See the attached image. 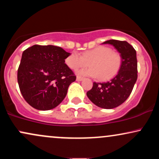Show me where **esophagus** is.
Segmentation results:
<instances>
[{"mask_svg": "<svg viewBox=\"0 0 159 159\" xmlns=\"http://www.w3.org/2000/svg\"><path fill=\"white\" fill-rule=\"evenodd\" d=\"M83 79H84V78H82V77H81V76H77V78H76V80H77L78 81H81Z\"/></svg>", "mask_w": 159, "mask_h": 159, "instance_id": "1", "label": "esophagus"}]
</instances>
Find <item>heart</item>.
<instances>
[{
  "instance_id": "obj_1",
  "label": "heart",
  "mask_w": 159,
  "mask_h": 159,
  "mask_svg": "<svg viewBox=\"0 0 159 159\" xmlns=\"http://www.w3.org/2000/svg\"><path fill=\"white\" fill-rule=\"evenodd\" d=\"M122 62L121 54L107 46H98L86 51L82 55L72 52L66 59V64L73 70L90 64L91 67L81 69L78 73L82 75L98 77L102 81L114 78L119 72Z\"/></svg>"
}]
</instances>
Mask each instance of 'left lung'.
<instances>
[{
  "mask_svg": "<svg viewBox=\"0 0 159 159\" xmlns=\"http://www.w3.org/2000/svg\"><path fill=\"white\" fill-rule=\"evenodd\" d=\"M103 43L112 45L120 53L123 59L121 68L111 81L94 82L87 96L98 107L111 109L122 105L130 96L138 78V61L135 49L126 41L111 39Z\"/></svg>",
  "mask_w": 159,
  "mask_h": 159,
  "instance_id": "left-lung-1",
  "label": "left lung"
}]
</instances>
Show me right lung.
<instances>
[{"mask_svg": "<svg viewBox=\"0 0 159 159\" xmlns=\"http://www.w3.org/2000/svg\"><path fill=\"white\" fill-rule=\"evenodd\" d=\"M69 55L54 45H34L24 51L17 79L21 93L30 106L51 110L64 99L69 86L76 79L65 63Z\"/></svg>", "mask_w": 159, "mask_h": 159, "instance_id": "1", "label": "right lung"}]
</instances>
